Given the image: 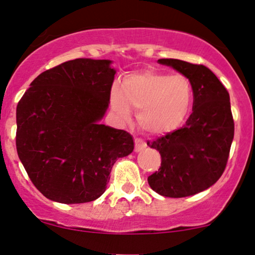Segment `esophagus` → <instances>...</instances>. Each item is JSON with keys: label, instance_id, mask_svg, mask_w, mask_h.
<instances>
[{"label": "esophagus", "instance_id": "esophagus-1", "mask_svg": "<svg viewBox=\"0 0 255 255\" xmlns=\"http://www.w3.org/2000/svg\"><path fill=\"white\" fill-rule=\"evenodd\" d=\"M146 147H147V143L144 142L143 140H141V138H135V151H141V150H143V149H146Z\"/></svg>", "mask_w": 255, "mask_h": 255}]
</instances>
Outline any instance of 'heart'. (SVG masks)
Returning <instances> with one entry per match:
<instances>
[{
  "instance_id": "1",
  "label": "heart",
  "mask_w": 255,
  "mask_h": 255,
  "mask_svg": "<svg viewBox=\"0 0 255 255\" xmlns=\"http://www.w3.org/2000/svg\"><path fill=\"white\" fill-rule=\"evenodd\" d=\"M192 105L193 89L188 80L149 69L125 75L120 89H114L111 95L112 112L121 121L129 120L130 107L137 109L138 125L154 135L179 129Z\"/></svg>"
}]
</instances>
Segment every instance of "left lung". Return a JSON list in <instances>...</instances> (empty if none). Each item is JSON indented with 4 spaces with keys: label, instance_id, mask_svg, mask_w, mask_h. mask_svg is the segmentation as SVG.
Returning <instances> with one entry per match:
<instances>
[{
    "label": "left lung",
    "instance_id": "obj_1",
    "mask_svg": "<svg viewBox=\"0 0 255 255\" xmlns=\"http://www.w3.org/2000/svg\"><path fill=\"white\" fill-rule=\"evenodd\" d=\"M157 62L188 79L194 101L182 128L147 142L161 155L159 172L148 176V183L162 196L185 198L213 186L224 173L234 137L230 94L202 64L175 59Z\"/></svg>",
    "mask_w": 255,
    "mask_h": 255
}]
</instances>
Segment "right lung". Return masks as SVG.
Instances as JSON below:
<instances>
[{
	"label": "right lung",
	"instance_id": "add662e5",
	"mask_svg": "<svg viewBox=\"0 0 255 255\" xmlns=\"http://www.w3.org/2000/svg\"><path fill=\"white\" fill-rule=\"evenodd\" d=\"M112 63L67 61L40 74L18 102V157L51 201H94L107 188L115 161L134 149L129 133L101 125L117 73Z\"/></svg>",
	"mask_w": 255,
	"mask_h": 255
}]
</instances>
